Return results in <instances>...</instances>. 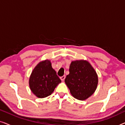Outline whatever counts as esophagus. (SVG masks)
<instances>
[{"instance_id":"esophagus-1","label":"esophagus","mask_w":125,"mask_h":125,"mask_svg":"<svg viewBox=\"0 0 125 125\" xmlns=\"http://www.w3.org/2000/svg\"><path fill=\"white\" fill-rule=\"evenodd\" d=\"M65 78V76H62L60 77V79L62 80V81H64Z\"/></svg>"}]
</instances>
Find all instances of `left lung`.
I'll return each mask as SVG.
<instances>
[{
	"instance_id": "obj_1",
	"label": "left lung",
	"mask_w": 125,
	"mask_h": 125,
	"mask_svg": "<svg viewBox=\"0 0 125 125\" xmlns=\"http://www.w3.org/2000/svg\"><path fill=\"white\" fill-rule=\"evenodd\" d=\"M71 94L79 100H85L92 95L98 84V76L88 61H72L69 74L65 79Z\"/></svg>"
}]
</instances>
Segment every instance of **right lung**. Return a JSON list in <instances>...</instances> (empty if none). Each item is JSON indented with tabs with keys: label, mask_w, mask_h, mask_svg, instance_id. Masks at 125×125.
Listing matches in <instances>:
<instances>
[{
	"label": "right lung",
	"mask_w": 125,
	"mask_h": 125,
	"mask_svg": "<svg viewBox=\"0 0 125 125\" xmlns=\"http://www.w3.org/2000/svg\"><path fill=\"white\" fill-rule=\"evenodd\" d=\"M31 90L39 98L51 95L61 81L52 68L50 61L40 62L32 71L30 78Z\"/></svg>",
	"instance_id": "1"
}]
</instances>
